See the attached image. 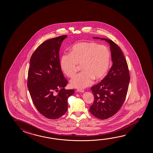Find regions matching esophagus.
<instances>
[{"instance_id":"obj_1","label":"esophagus","mask_w":153,"mask_h":153,"mask_svg":"<svg viewBox=\"0 0 153 153\" xmlns=\"http://www.w3.org/2000/svg\"><path fill=\"white\" fill-rule=\"evenodd\" d=\"M77 91L78 92H82L83 93L84 92V90H83V89H77Z\"/></svg>"}]
</instances>
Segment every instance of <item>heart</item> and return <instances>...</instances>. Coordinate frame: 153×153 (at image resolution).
<instances>
[{
    "instance_id": "1",
    "label": "heart",
    "mask_w": 153,
    "mask_h": 153,
    "mask_svg": "<svg viewBox=\"0 0 153 153\" xmlns=\"http://www.w3.org/2000/svg\"><path fill=\"white\" fill-rule=\"evenodd\" d=\"M111 60L110 51L105 45L94 42H80L73 46L70 53L61 56L60 66L63 72L72 77L81 65L83 71L70 80L73 88H83L90 85L93 79L99 81L108 73Z\"/></svg>"
}]
</instances>
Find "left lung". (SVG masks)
I'll return each mask as SVG.
<instances>
[{
  "mask_svg": "<svg viewBox=\"0 0 153 153\" xmlns=\"http://www.w3.org/2000/svg\"><path fill=\"white\" fill-rule=\"evenodd\" d=\"M101 39L110 44L113 64L105 78L91 88L94 100L90 111L95 117L105 120L117 113L123 105L128 93L130 76L128 63L120 48L113 40Z\"/></svg>",
  "mask_w": 153,
  "mask_h": 153,
  "instance_id": "8db88e82",
  "label": "left lung"
}]
</instances>
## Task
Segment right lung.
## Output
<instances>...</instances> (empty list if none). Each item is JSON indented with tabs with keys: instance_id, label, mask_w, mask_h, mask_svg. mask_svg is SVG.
Returning <instances> with one entry per match:
<instances>
[{
	"instance_id": "add662e5",
	"label": "right lung",
	"mask_w": 153,
	"mask_h": 153,
	"mask_svg": "<svg viewBox=\"0 0 153 153\" xmlns=\"http://www.w3.org/2000/svg\"><path fill=\"white\" fill-rule=\"evenodd\" d=\"M67 35L46 40L33 53L28 70L27 86L33 103L45 117L55 120L68 110V98L74 90H65L68 84L61 70L59 50Z\"/></svg>"
}]
</instances>
